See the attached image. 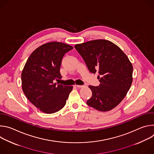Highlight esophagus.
Segmentation results:
<instances>
[{"label":"esophagus","mask_w":154,"mask_h":154,"mask_svg":"<svg viewBox=\"0 0 154 154\" xmlns=\"http://www.w3.org/2000/svg\"><path fill=\"white\" fill-rule=\"evenodd\" d=\"M75 86H77V88H83L85 86V85H75Z\"/></svg>","instance_id":"34e87169"}]
</instances>
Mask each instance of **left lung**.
Here are the masks:
<instances>
[{
	"mask_svg": "<svg viewBox=\"0 0 154 154\" xmlns=\"http://www.w3.org/2000/svg\"><path fill=\"white\" fill-rule=\"evenodd\" d=\"M74 48L91 73L97 72L100 85H90L92 97L87 105L98 111L108 112L125 97L133 81V66L127 56L116 45L96 39L76 45Z\"/></svg>",
	"mask_w": 154,
	"mask_h": 154,
	"instance_id": "obj_1",
	"label": "left lung"
}]
</instances>
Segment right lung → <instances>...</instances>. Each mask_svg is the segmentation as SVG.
Returning a JSON list of instances; mask_svg holds the SVG:
<instances>
[{"label": "right lung", "mask_w": 154, "mask_h": 154, "mask_svg": "<svg viewBox=\"0 0 154 154\" xmlns=\"http://www.w3.org/2000/svg\"><path fill=\"white\" fill-rule=\"evenodd\" d=\"M73 49L66 44L50 42L30 55L21 74L22 87L27 98L40 111L52 114L62 109L72 86L54 83L61 79L60 72L64 54Z\"/></svg>", "instance_id": "obj_1"}]
</instances>
